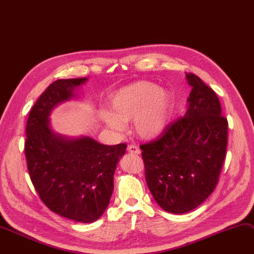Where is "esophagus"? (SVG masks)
<instances>
[{
    "label": "esophagus",
    "instance_id": "34e87169",
    "mask_svg": "<svg viewBox=\"0 0 254 254\" xmlns=\"http://www.w3.org/2000/svg\"><path fill=\"white\" fill-rule=\"evenodd\" d=\"M127 151L129 153H133V154H140L141 153V150L134 145H128L127 146Z\"/></svg>",
    "mask_w": 254,
    "mask_h": 254
}]
</instances>
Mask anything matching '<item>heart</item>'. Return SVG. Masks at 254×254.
I'll return each instance as SVG.
<instances>
[{
	"label": "heart",
	"mask_w": 254,
	"mask_h": 254,
	"mask_svg": "<svg viewBox=\"0 0 254 254\" xmlns=\"http://www.w3.org/2000/svg\"><path fill=\"white\" fill-rule=\"evenodd\" d=\"M111 113L103 114L110 128L123 131L133 121V131L142 139L158 137L166 127L172 108V96L155 82L138 81L115 93L109 102Z\"/></svg>",
	"instance_id": "b5f03b06"
}]
</instances>
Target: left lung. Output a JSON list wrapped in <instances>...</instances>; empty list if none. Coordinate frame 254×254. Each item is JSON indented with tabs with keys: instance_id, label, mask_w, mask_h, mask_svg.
Segmentation results:
<instances>
[{
	"instance_id": "1",
	"label": "left lung",
	"mask_w": 254,
	"mask_h": 254,
	"mask_svg": "<svg viewBox=\"0 0 254 254\" xmlns=\"http://www.w3.org/2000/svg\"><path fill=\"white\" fill-rule=\"evenodd\" d=\"M186 77L192 90L185 115L140 145L150 192L176 214L193 210L214 191L228 145V121L216 94L197 75Z\"/></svg>"
}]
</instances>
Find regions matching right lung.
Returning a JSON list of instances; mask_svg holds the SVG:
<instances>
[{
    "instance_id": "right-lung-1",
    "label": "right lung",
    "mask_w": 254,
    "mask_h": 254,
    "mask_svg": "<svg viewBox=\"0 0 254 254\" xmlns=\"http://www.w3.org/2000/svg\"><path fill=\"white\" fill-rule=\"evenodd\" d=\"M87 77L52 82L32 106L26 124L25 157L30 180L53 212L78 223H93L104 213L113 192L116 164L127 144H100L90 137L70 138L53 130L50 114L75 97Z\"/></svg>"
}]
</instances>
